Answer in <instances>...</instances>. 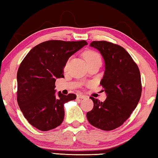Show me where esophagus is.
I'll return each mask as SVG.
<instances>
[{
  "label": "esophagus",
  "mask_w": 158,
  "mask_h": 158,
  "mask_svg": "<svg viewBox=\"0 0 158 158\" xmlns=\"http://www.w3.org/2000/svg\"><path fill=\"white\" fill-rule=\"evenodd\" d=\"M77 98H81V99H85V98H86V96L84 95L80 94V95H77Z\"/></svg>",
  "instance_id": "esophagus-1"
}]
</instances>
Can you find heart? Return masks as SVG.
<instances>
[{
    "mask_svg": "<svg viewBox=\"0 0 158 158\" xmlns=\"http://www.w3.org/2000/svg\"><path fill=\"white\" fill-rule=\"evenodd\" d=\"M83 56H84V58L85 59V60L88 63L90 62V61L95 60H98V59H99V60H101V58H100V55L98 54L97 52H95L94 51H86L84 53ZM68 65H69V60H68L67 63H65V70H67V68L68 67Z\"/></svg>",
    "mask_w": 158,
    "mask_h": 158,
    "instance_id": "heart-1",
    "label": "heart"
}]
</instances>
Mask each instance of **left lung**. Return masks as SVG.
Segmentation results:
<instances>
[{
  "label": "left lung",
  "instance_id": "left-lung-1",
  "mask_svg": "<svg viewBox=\"0 0 158 158\" xmlns=\"http://www.w3.org/2000/svg\"><path fill=\"white\" fill-rule=\"evenodd\" d=\"M100 52L106 71L100 81L107 98L104 102L90 97L93 108L87 113L89 123L100 130H113L122 125L138 106L142 93L140 73L132 57L120 45L107 41H93Z\"/></svg>",
  "mask_w": 158,
  "mask_h": 158
}]
</instances>
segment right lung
Here are the masks:
<instances>
[{
	"label": "right lung",
	"mask_w": 158,
	"mask_h": 158,
	"mask_svg": "<svg viewBox=\"0 0 158 158\" xmlns=\"http://www.w3.org/2000/svg\"><path fill=\"white\" fill-rule=\"evenodd\" d=\"M88 45L85 40H52L32 48L20 63L17 73V101L28 123L41 130L54 129L63 123L64 104L76 95L58 92L56 81L64 77V67L68 58Z\"/></svg>",
	"instance_id": "1"
}]
</instances>
